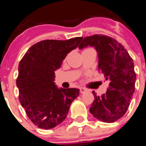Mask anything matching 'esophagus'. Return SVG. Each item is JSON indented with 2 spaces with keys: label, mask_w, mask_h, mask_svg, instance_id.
<instances>
[{
  "label": "esophagus",
  "mask_w": 146,
  "mask_h": 146,
  "mask_svg": "<svg viewBox=\"0 0 146 146\" xmlns=\"http://www.w3.org/2000/svg\"><path fill=\"white\" fill-rule=\"evenodd\" d=\"M80 91L81 93L83 94V93L87 92V90H86V89L84 88V87H80Z\"/></svg>",
  "instance_id": "1"
}]
</instances>
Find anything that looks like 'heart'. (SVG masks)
<instances>
[{"label":"heart","mask_w":146,"mask_h":146,"mask_svg":"<svg viewBox=\"0 0 146 146\" xmlns=\"http://www.w3.org/2000/svg\"><path fill=\"white\" fill-rule=\"evenodd\" d=\"M86 50H87V49H86Z\"/></svg>","instance_id":"heart-1"}]
</instances>
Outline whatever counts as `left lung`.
Wrapping results in <instances>:
<instances>
[{
	"instance_id": "obj_1",
	"label": "left lung",
	"mask_w": 146,
	"mask_h": 146,
	"mask_svg": "<svg viewBox=\"0 0 146 146\" xmlns=\"http://www.w3.org/2000/svg\"><path fill=\"white\" fill-rule=\"evenodd\" d=\"M94 47L98 53V68L110 83L106 94L97 96L90 108L96 119L111 123L123 117L135 92L136 73L132 59L123 45L104 35H94L82 40L79 49Z\"/></svg>"
}]
</instances>
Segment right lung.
Here are the masks:
<instances>
[{
	"label": "right lung",
	"mask_w": 146,
	"mask_h": 146,
	"mask_svg": "<svg viewBox=\"0 0 146 146\" xmlns=\"http://www.w3.org/2000/svg\"><path fill=\"white\" fill-rule=\"evenodd\" d=\"M82 39L42 40L32 45L19 62L16 81L19 101L29 119L39 128L49 129L61 123L79 95L78 89L58 88L54 81L55 70Z\"/></svg>",
	"instance_id": "add662e5"
}]
</instances>
